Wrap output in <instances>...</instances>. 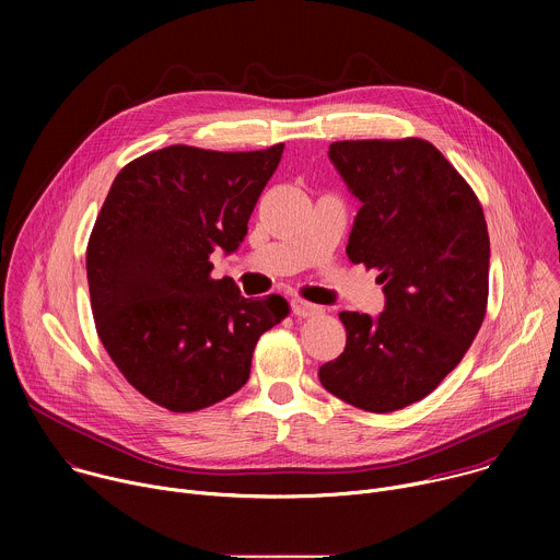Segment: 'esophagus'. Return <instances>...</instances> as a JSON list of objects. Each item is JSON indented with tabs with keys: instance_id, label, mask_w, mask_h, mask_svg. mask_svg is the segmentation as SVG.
<instances>
[{
	"instance_id": "obj_1",
	"label": "esophagus",
	"mask_w": 560,
	"mask_h": 560,
	"mask_svg": "<svg viewBox=\"0 0 560 560\" xmlns=\"http://www.w3.org/2000/svg\"><path fill=\"white\" fill-rule=\"evenodd\" d=\"M290 307H292V314L294 316H314L322 312V305H314V303H307L303 299H292L290 301Z\"/></svg>"
}]
</instances>
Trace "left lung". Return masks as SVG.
I'll return each instance as SVG.
<instances>
[{
  "instance_id": "8db88e82",
  "label": "left lung",
  "mask_w": 560,
  "mask_h": 560,
  "mask_svg": "<svg viewBox=\"0 0 560 560\" xmlns=\"http://www.w3.org/2000/svg\"><path fill=\"white\" fill-rule=\"evenodd\" d=\"M328 156L361 201L348 259L378 270L385 310L339 314L346 350L318 368V381L346 404L385 415L428 396L481 328L488 223L471 188L430 141H335Z\"/></svg>"
}]
</instances>
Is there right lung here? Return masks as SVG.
Here are the masks:
<instances>
[{"instance_id":"right-lung-1","label":"right lung","mask_w":560,"mask_h":560,"mask_svg":"<svg viewBox=\"0 0 560 560\" xmlns=\"http://www.w3.org/2000/svg\"><path fill=\"white\" fill-rule=\"evenodd\" d=\"M281 152H148L121 168L95 221L86 272L97 335L128 383L171 412L242 389L259 337L288 314L277 294L246 299L210 277L212 253L242 246Z\"/></svg>"}]
</instances>
